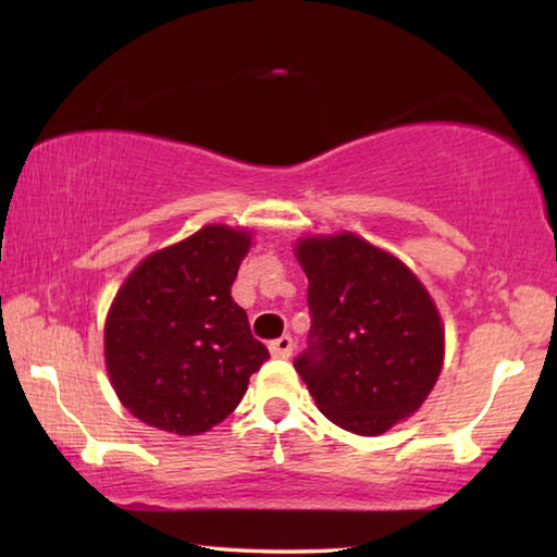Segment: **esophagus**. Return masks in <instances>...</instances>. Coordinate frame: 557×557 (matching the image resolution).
I'll use <instances>...</instances> for the list:
<instances>
[{"label": "esophagus", "mask_w": 557, "mask_h": 557, "mask_svg": "<svg viewBox=\"0 0 557 557\" xmlns=\"http://www.w3.org/2000/svg\"><path fill=\"white\" fill-rule=\"evenodd\" d=\"M270 354L277 356V358H289L292 356V336H280L275 342L270 344Z\"/></svg>", "instance_id": "obj_1"}]
</instances>
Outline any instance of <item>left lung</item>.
Wrapping results in <instances>:
<instances>
[{
	"label": "left lung",
	"instance_id": "1",
	"mask_svg": "<svg viewBox=\"0 0 557 557\" xmlns=\"http://www.w3.org/2000/svg\"><path fill=\"white\" fill-rule=\"evenodd\" d=\"M307 351L295 369L334 425L381 435L420 408L445 358V329L422 282L354 233L301 238Z\"/></svg>",
	"mask_w": 557,
	"mask_h": 557
}]
</instances>
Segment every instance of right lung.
<instances>
[{
    "mask_svg": "<svg viewBox=\"0 0 557 557\" xmlns=\"http://www.w3.org/2000/svg\"><path fill=\"white\" fill-rule=\"evenodd\" d=\"M248 231L206 225L152 252L120 287L106 366L120 403L147 425L201 435L238 408L270 354L231 297Z\"/></svg>",
    "mask_w": 557,
    "mask_h": 557,
    "instance_id": "add662e5",
    "label": "right lung"
}]
</instances>
